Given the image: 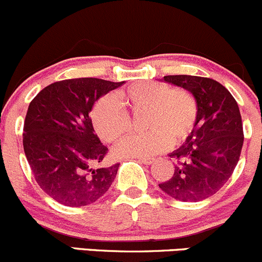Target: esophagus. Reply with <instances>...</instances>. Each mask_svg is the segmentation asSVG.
I'll use <instances>...</instances> for the list:
<instances>
[{
    "mask_svg": "<svg viewBox=\"0 0 262 262\" xmlns=\"http://www.w3.org/2000/svg\"><path fill=\"white\" fill-rule=\"evenodd\" d=\"M139 162H142L143 164H152L153 162H154V159L153 158H139Z\"/></svg>",
    "mask_w": 262,
    "mask_h": 262,
    "instance_id": "obj_1",
    "label": "esophagus"
}]
</instances>
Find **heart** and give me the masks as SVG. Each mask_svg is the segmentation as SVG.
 Returning a JSON list of instances; mask_svg holds the SVG:
<instances>
[{
    "label": "heart",
    "instance_id": "1",
    "mask_svg": "<svg viewBox=\"0 0 262 262\" xmlns=\"http://www.w3.org/2000/svg\"><path fill=\"white\" fill-rule=\"evenodd\" d=\"M132 112H145L143 126L148 132L125 138L113 153L118 158H149L170 144H181L193 132L198 119L197 99L183 88L164 82L138 81L95 104L92 122L96 133L105 142L123 138L132 129V119L122 105Z\"/></svg>",
    "mask_w": 262,
    "mask_h": 262
}]
</instances>
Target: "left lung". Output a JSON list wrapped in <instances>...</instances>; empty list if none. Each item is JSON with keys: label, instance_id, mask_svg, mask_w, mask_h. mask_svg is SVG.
I'll use <instances>...</instances> for the list:
<instances>
[{"label": "left lung", "instance_id": "left-lung-1", "mask_svg": "<svg viewBox=\"0 0 262 262\" xmlns=\"http://www.w3.org/2000/svg\"><path fill=\"white\" fill-rule=\"evenodd\" d=\"M163 80L187 89L198 103V119L186 143L169 154L174 173L159 188L174 200L197 202L216 193L240 159L244 130L240 109L231 93L210 78L168 75Z\"/></svg>", "mask_w": 262, "mask_h": 262}]
</instances>
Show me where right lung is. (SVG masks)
<instances>
[{"mask_svg":"<svg viewBox=\"0 0 262 262\" xmlns=\"http://www.w3.org/2000/svg\"><path fill=\"white\" fill-rule=\"evenodd\" d=\"M96 78L56 81L27 109L24 150L37 184L56 202L81 207L106 193L119 164L98 167L108 153L89 114L101 96L122 86Z\"/></svg>","mask_w":262,"mask_h":262,"instance_id":"add662e5","label":"right lung"}]
</instances>
